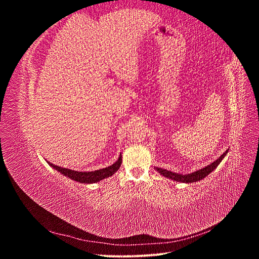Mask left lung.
Segmentation results:
<instances>
[{
	"label": "left lung",
	"instance_id": "left-lung-1",
	"mask_svg": "<svg viewBox=\"0 0 259 259\" xmlns=\"http://www.w3.org/2000/svg\"><path fill=\"white\" fill-rule=\"evenodd\" d=\"M228 150H229V149H227V150L221 156H219V158L216 161L211 162L209 165L203 167L199 170H195V171H193V173H190V174H185L184 175V174H179V173H174V171L164 169V168H161V167H154V168H155V170H158L162 176L166 177L168 179H171V180H175V182L186 183V184L197 183V182H200L201 179L205 178L208 174H210L211 171H213L218 166V164L223 161V159L227 155V153H228Z\"/></svg>",
	"mask_w": 259,
	"mask_h": 259
}]
</instances>
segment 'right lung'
<instances>
[{
    "instance_id": "add662e5",
    "label": "right lung",
    "mask_w": 259,
    "mask_h": 259,
    "mask_svg": "<svg viewBox=\"0 0 259 259\" xmlns=\"http://www.w3.org/2000/svg\"><path fill=\"white\" fill-rule=\"evenodd\" d=\"M50 165L54 168L58 170L59 173H61L64 176L69 177L70 179L75 180L77 183H81V184H95L100 182V180H103L107 177H110L112 176L115 171L120 168L121 164H122V154L120 153L119 159L116 160L115 163H113L112 165L105 167V168H100L97 170H94V171H77V170H72V169H69V168H65V167H60L57 165H54L53 163L48 162Z\"/></svg>"
}]
</instances>
